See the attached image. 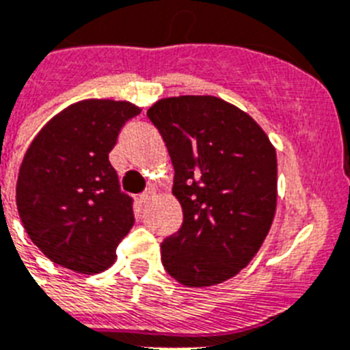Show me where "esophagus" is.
Returning a JSON list of instances; mask_svg holds the SVG:
<instances>
[{
    "instance_id": "esophagus-1",
    "label": "esophagus",
    "mask_w": 350,
    "mask_h": 350,
    "mask_svg": "<svg viewBox=\"0 0 350 350\" xmlns=\"http://www.w3.org/2000/svg\"><path fill=\"white\" fill-rule=\"evenodd\" d=\"M150 196H152V191L150 189L143 191L142 195H139V202H142V204H145V202H148V200H150Z\"/></svg>"
}]
</instances>
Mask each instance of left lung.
Segmentation results:
<instances>
[{"mask_svg":"<svg viewBox=\"0 0 350 350\" xmlns=\"http://www.w3.org/2000/svg\"><path fill=\"white\" fill-rule=\"evenodd\" d=\"M172 157L182 226L161 244L166 273L211 286L250 264L276 211V150L260 125L211 95L163 98L146 111Z\"/></svg>","mask_w":350,"mask_h":350,"instance_id":"left-lung-1","label":"left lung"}]
</instances>
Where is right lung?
I'll list each match as a JSON object with an SVG mask.
<instances>
[{"instance_id":"add662e5","label":"right lung","mask_w":350,"mask_h":350,"mask_svg":"<svg viewBox=\"0 0 350 350\" xmlns=\"http://www.w3.org/2000/svg\"><path fill=\"white\" fill-rule=\"evenodd\" d=\"M142 113L116 100H83L56 115L26 152L17 211L35 246L76 273L104 271L134 225L133 202L109 163L125 122Z\"/></svg>"}]
</instances>
